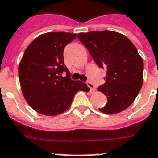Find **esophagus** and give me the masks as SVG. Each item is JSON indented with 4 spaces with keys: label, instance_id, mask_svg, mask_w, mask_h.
Here are the masks:
<instances>
[{
    "label": "esophagus",
    "instance_id": "obj_1",
    "mask_svg": "<svg viewBox=\"0 0 158 158\" xmlns=\"http://www.w3.org/2000/svg\"><path fill=\"white\" fill-rule=\"evenodd\" d=\"M87 85L89 87V89H91V92H94V89H95V87H94V84H92L91 82H87Z\"/></svg>",
    "mask_w": 158,
    "mask_h": 158
}]
</instances>
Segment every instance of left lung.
<instances>
[{"mask_svg": "<svg viewBox=\"0 0 158 158\" xmlns=\"http://www.w3.org/2000/svg\"><path fill=\"white\" fill-rule=\"evenodd\" d=\"M78 38L99 68L106 70V83L98 88L107 102L99 110L116 114L128 108L142 88L143 62L132 42L114 31L80 33Z\"/></svg>", "mask_w": 158, "mask_h": 158, "instance_id": "obj_1", "label": "left lung"}]
</instances>
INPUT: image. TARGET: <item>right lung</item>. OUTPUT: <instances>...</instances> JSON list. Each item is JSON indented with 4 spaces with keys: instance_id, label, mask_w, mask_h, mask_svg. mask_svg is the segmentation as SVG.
<instances>
[{
    "instance_id": "1",
    "label": "right lung",
    "mask_w": 158,
    "mask_h": 158,
    "mask_svg": "<svg viewBox=\"0 0 158 158\" xmlns=\"http://www.w3.org/2000/svg\"><path fill=\"white\" fill-rule=\"evenodd\" d=\"M76 33L50 32L41 34L26 48L19 64V78L24 98L37 112L53 116L71 106L74 94L89 89L70 79L64 64V47ZM66 73L65 77H62Z\"/></svg>"
}]
</instances>
